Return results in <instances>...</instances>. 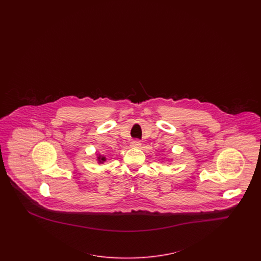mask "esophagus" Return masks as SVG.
<instances>
[{
  "instance_id": "34e87169",
  "label": "esophagus",
  "mask_w": 261,
  "mask_h": 261,
  "mask_svg": "<svg viewBox=\"0 0 261 261\" xmlns=\"http://www.w3.org/2000/svg\"><path fill=\"white\" fill-rule=\"evenodd\" d=\"M131 146L135 147V148H140L142 146V142H140V141H132Z\"/></svg>"
}]
</instances>
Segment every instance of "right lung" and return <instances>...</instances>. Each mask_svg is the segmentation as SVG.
<instances>
[{
    "label": "right lung",
    "instance_id": "add662e5",
    "mask_svg": "<svg viewBox=\"0 0 261 261\" xmlns=\"http://www.w3.org/2000/svg\"><path fill=\"white\" fill-rule=\"evenodd\" d=\"M105 161H106V158H105L104 156L98 155V157H97V162H98V164H103Z\"/></svg>",
    "mask_w": 261,
    "mask_h": 261
}]
</instances>
